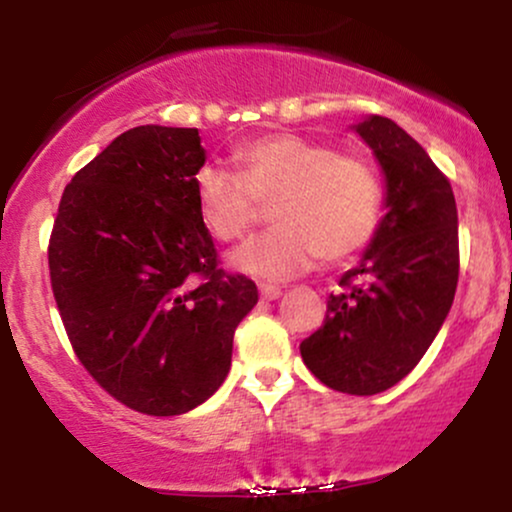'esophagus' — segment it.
Returning <instances> with one entry per match:
<instances>
[{
    "mask_svg": "<svg viewBox=\"0 0 512 512\" xmlns=\"http://www.w3.org/2000/svg\"><path fill=\"white\" fill-rule=\"evenodd\" d=\"M281 286L279 284H260V298L262 301H276L281 296Z\"/></svg>",
    "mask_w": 512,
    "mask_h": 512,
    "instance_id": "1",
    "label": "esophagus"
}]
</instances>
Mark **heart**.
Returning a JSON list of instances; mask_svg holds the SVG:
<instances>
[{
  "label": "heart",
  "instance_id": "heart-1",
  "mask_svg": "<svg viewBox=\"0 0 512 512\" xmlns=\"http://www.w3.org/2000/svg\"><path fill=\"white\" fill-rule=\"evenodd\" d=\"M236 173L202 168L195 180L197 211L219 243L243 238L269 208L274 228L231 252L238 272L279 281L325 257L354 255L375 233L383 187L370 163L296 134H269L233 154Z\"/></svg>",
  "mask_w": 512,
  "mask_h": 512
}]
</instances>
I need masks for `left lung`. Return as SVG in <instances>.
Returning a JSON list of instances; mask_svg holds the SVG:
<instances>
[{
    "mask_svg": "<svg viewBox=\"0 0 512 512\" xmlns=\"http://www.w3.org/2000/svg\"><path fill=\"white\" fill-rule=\"evenodd\" d=\"M351 129L385 175V216L301 356L332 390L378 395L411 373L450 313L460 274L457 207L448 178L397 122L368 115Z\"/></svg>",
    "mask_w": 512,
    "mask_h": 512,
    "instance_id": "left-lung-1",
    "label": "left lung"
}]
</instances>
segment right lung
<instances>
[{
    "label": "right lung",
    "instance_id": "add662e5",
    "mask_svg": "<svg viewBox=\"0 0 512 512\" xmlns=\"http://www.w3.org/2000/svg\"><path fill=\"white\" fill-rule=\"evenodd\" d=\"M195 127L127 129L74 175L52 228L50 281L76 356L105 392L178 416L219 390L255 281L226 274L197 211Z\"/></svg>",
    "mask_w": 512,
    "mask_h": 512
}]
</instances>
